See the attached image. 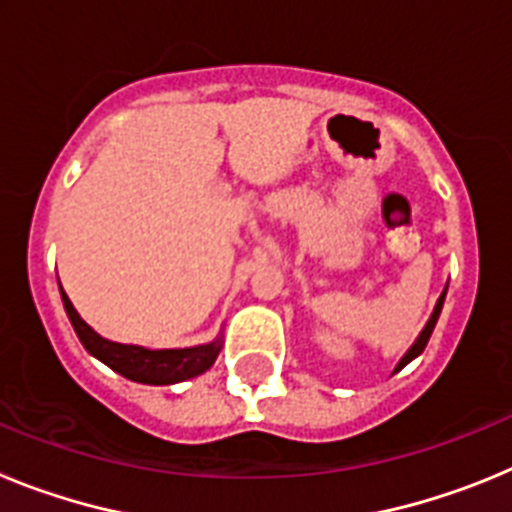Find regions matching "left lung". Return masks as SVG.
<instances>
[{"label": "left lung", "mask_w": 512, "mask_h": 512, "mask_svg": "<svg viewBox=\"0 0 512 512\" xmlns=\"http://www.w3.org/2000/svg\"><path fill=\"white\" fill-rule=\"evenodd\" d=\"M446 289H449V287H446ZM443 300H446V292H443V295H441V297H438V302H436V310H433L431 320H428V325H425V328H423V333H420V336H418V341H415V343H413V348H410L408 354L402 356V361H400V364H397V369H395V372H400L402 366L408 364V361H413V359H415V356H418V354H423V348H425V343H428V338H431L433 328H436V320H438V315H441V307H443Z\"/></svg>", "instance_id": "left-lung-1"}]
</instances>
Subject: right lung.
I'll list each match as a JSON object with an SVG mask.
<instances>
[{"mask_svg": "<svg viewBox=\"0 0 512 512\" xmlns=\"http://www.w3.org/2000/svg\"><path fill=\"white\" fill-rule=\"evenodd\" d=\"M61 300L66 307L71 325H74L76 336L84 343L89 354L97 356L99 361L115 369L122 377L133 379V382L143 384H176L184 379H192L197 374L207 372L215 364L217 354H220V341L207 343V346L197 348H176V351H148L140 346H122V343H112L107 338L97 336L84 320L79 318V312L74 310L71 300L61 289Z\"/></svg>", "mask_w": 512, "mask_h": 512, "instance_id": "right-lung-1", "label": "right lung"}]
</instances>
